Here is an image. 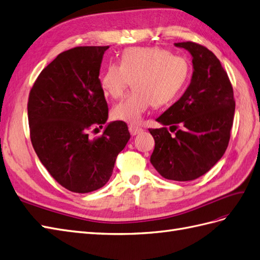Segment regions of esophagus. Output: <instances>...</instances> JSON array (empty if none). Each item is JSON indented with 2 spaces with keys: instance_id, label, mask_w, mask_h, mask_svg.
Segmentation results:
<instances>
[{
  "instance_id": "obj_1",
  "label": "esophagus",
  "mask_w": 260,
  "mask_h": 260,
  "mask_svg": "<svg viewBox=\"0 0 260 260\" xmlns=\"http://www.w3.org/2000/svg\"><path fill=\"white\" fill-rule=\"evenodd\" d=\"M128 129H129L131 135H133V136H135L137 134H141V133L143 132V128L138 127V126H136V125H129Z\"/></svg>"
}]
</instances>
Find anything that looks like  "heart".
<instances>
[{"label": "heart", "instance_id": "b5f03b06", "mask_svg": "<svg viewBox=\"0 0 260 260\" xmlns=\"http://www.w3.org/2000/svg\"><path fill=\"white\" fill-rule=\"evenodd\" d=\"M185 58L170 55L158 47L126 49L118 63H110L101 78L105 94L113 99L123 95L133 80L135 89L112 110L115 119L131 124L142 121L152 104L165 105L174 100L189 77Z\"/></svg>", "mask_w": 260, "mask_h": 260}]
</instances>
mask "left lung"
<instances>
[{
  "label": "left lung",
  "mask_w": 260,
  "mask_h": 260,
  "mask_svg": "<svg viewBox=\"0 0 260 260\" xmlns=\"http://www.w3.org/2000/svg\"><path fill=\"white\" fill-rule=\"evenodd\" d=\"M175 46L190 52L193 73L183 95L156 118L164 127L149 129L155 139L150 162L168 180L191 181L224 155L235 101L228 73L211 50L191 42ZM168 124L174 135L165 128Z\"/></svg>",
  "instance_id": "1"
}]
</instances>
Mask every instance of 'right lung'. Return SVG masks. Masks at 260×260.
<instances>
[{
    "label": "right lung",
    "mask_w": 260,
    "mask_h": 260,
    "mask_svg": "<svg viewBox=\"0 0 260 260\" xmlns=\"http://www.w3.org/2000/svg\"><path fill=\"white\" fill-rule=\"evenodd\" d=\"M108 49L84 46L61 52L41 72L29 93L32 147L52 178L76 193L105 185L131 138L122 121L106 124L102 136L89 135L91 127H103L109 117L99 79Z\"/></svg>",
    "instance_id": "1"
}]
</instances>
